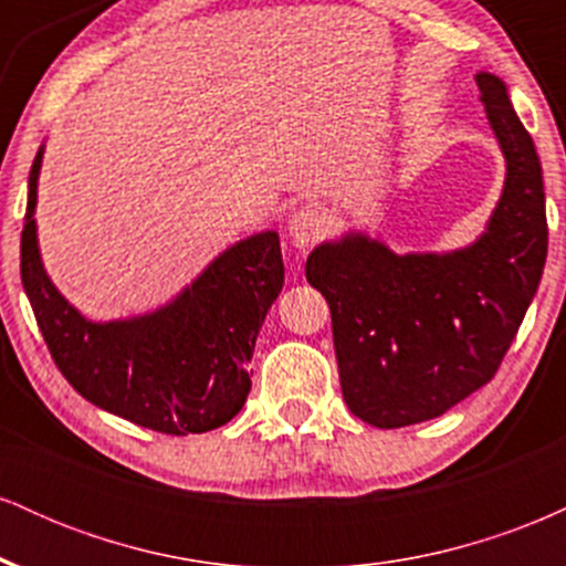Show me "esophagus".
Returning a JSON list of instances; mask_svg holds the SVG:
<instances>
[{
  "label": "esophagus",
  "mask_w": 566,
  "mask_h": 566,
  "mask_svg": "<svg viewBox=\"0 0 566 566\" xmlns=\"http://www.w3.org/2000/svg\"><path fill=\"white\" fill-rule=\"evenodd\" d=\"M322 233V216L314 207H301L287 218V237L297 250L314 244Z\"/></svg>",
  "instance_id": "esophagus-1"
}]
</instances>
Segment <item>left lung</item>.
<instances>
[{
    "instance_id": "left-lung-1",
    "label": "left lung",
    "mask_w": 566,
    "mask_h": 566,
    "mask_svg": "<svg viewBox=\"0 0 566 566\" xmlns=\"http://www.w3.org/2000/svg\"><path fill=\"white\" fill-rule=\"evenodd\" d=\"M479 101L505 159L484 231L447 252H394L343 231L316 244L305 279L327 297L343 399L375 428L439 418L495 378L541 284L548 223L535 143L505 82L479 71Z\"/></svg>"
}]
</instances>
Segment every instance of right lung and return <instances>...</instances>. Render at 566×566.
<instances>
[{"instance_id":"right-lung-1","label":"right lung","mask_w":566,"mask_h":566,"mask_svg":"<svg viewBox=\"0 0 566 566\" xmlns=\"http://www.w3.org/2000/svg\"><path fill=\"white\" fill-rule=\"evenodd\" d=\"M44 143L29 172L21 279L57 369L90 405L159 433L226 426L250 394V361L265 314L284 284L276 231L226 247L159 308L87 319L42 263L36 193Z\"/></svg>"}]
</instances>
